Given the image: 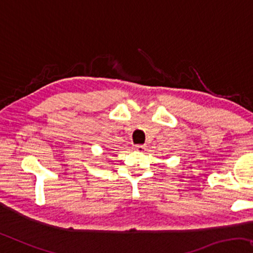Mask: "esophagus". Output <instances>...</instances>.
<instances>
[{"label": "esophagus", "mask_w": 253, "mask_h": 253, "mask_svg": "<svg viewBox=\"0 0 253 253\" xmlns=\"http://www.w3.org/2000/svg\"><path fill=\"white\" fill-rule=\"evenodd\" d=\"M135 150L136 151H140V152H142V151H144L145 149H147V145H143V144H138V145H135Z\"/></svg>", "instance_id": "obj_1"}]
</instances>
